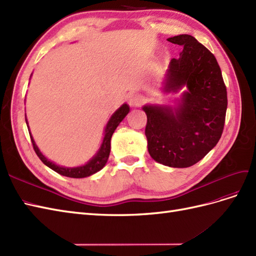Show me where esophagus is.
<instances>
[{
  "label": "esophagus",
  "instance_id": "esophagus-1",
  "mask_svg": "<svg viewBox=\"0 0 256 256\" xmlns=\"http://www.w3.org/2000/svg\"><path fill=\"white\" fill-rule=\"evenodd\" d=\"M128 104H130V106H132V107L140 106V104H142V98L138 95H130L128 98Z\"/></svg>",
  "mask_w": 256,
  "mask_h": 256
}]
</instances>
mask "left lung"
Listing matches in <instances>:
<instances>
[{"mask_svg":"<svg viewBox=\"0 0 256 256\" xmlns=\"http://www.w3.org/2000/svg\"><path fill=\"white\" fill-rule=\"evenodd\" d=\"M182 46L170 62L163 93H180L175 106L147 104L145 134L152 158L163 166L196 164L218 142L227 110V92L214 55L189 34L168 38Z\"/></svg>","mask_w":256,"mask_h":256,"instance_id":"1","label":"left lung"}]
</instances>
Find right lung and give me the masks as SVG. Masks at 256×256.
<instances>
[{
	"label": "right lung",
	"mask_w": 256,
	"mask_h": 256,
	"mask_svg": "<svg viewBox=\"0 0 256 256\" xmlns=\"http://www.w3.org/2000/svg\"><path fill=\"white\" fill-rule=\"evenodd\" d=\"M128 112H130V107L128 104H123L119 109H116L114 111V114L110 116L106 128H104V138H102V142L100 149H98V152L93 156H92V159H90L88 162L85 163L84 166H74V168L62 166L56 164V163H54L53 161L48 160L46 156H45L40 152V149H38V147L36 146L34 137H32V135H31V132H29L32 145H34V149L36 154H38V158L41 159V161L44 163V164L53 170V171L57 172L58 174H60L62 176H67V178H88V176H90V175L97 173L98 171H100V170L104 166H106V163L109 158V154H110L111 137H112V134L114 133V130L118 128V126H119V124L122 122V120L126 116V114ZM26 123H27L28 130H30L29 126H28L27 116H26Z\"/></svg>",
	"instance_id": "right-lung-1"
}]
</instances>
